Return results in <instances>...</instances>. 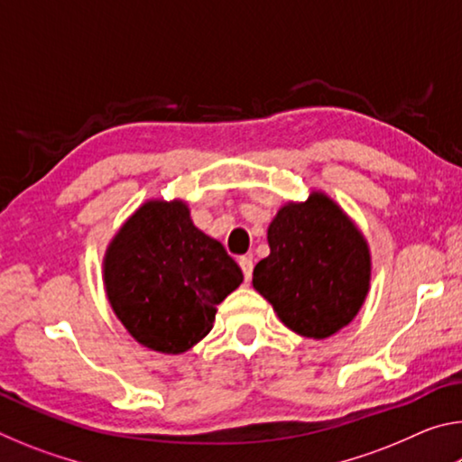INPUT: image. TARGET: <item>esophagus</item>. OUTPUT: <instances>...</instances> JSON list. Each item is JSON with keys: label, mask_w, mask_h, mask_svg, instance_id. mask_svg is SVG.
Listing matches in <instances>:
<instances>
[{"label": "esophagus", "mask_w": 462, "mask_h": 462, "mask_svg": "<svg viewBox=\"0 0 462 462\" xmlns=\"http://www.w3.org/2000/svg\"><path fill=\"white\" fill-rule=\"evenodd\" d=\"M238 264H240L242 273H245V279H246V281H250V277H253V269H254L253 259H250V256H240V259H238Z\"/></svg>", "instance_id": "obj_1"}]
</instances>
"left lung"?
<instances>
[{"label": "left lung", "mask_w": 462, "mask_h": 462, "mask_svg": "<svg viewBox=\"0 0 462 462\" xmlns=\"http://www.w3.org/2000/svg\"><path fill=\"white\" fill-rule=\"evenodd\" d=\"M267 242L253 287L289 330L324 340L353 322L371 289V248L330 195L314 189L281 206Z\"/></svg>", "instance_id": "1"}]
</instances>
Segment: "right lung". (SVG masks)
I'll use <instances>...</instances> for the list:
<instances>
[{
  "mask_svg": "<svg viewBox=\"0 0 462 462\" xmlns=\"http://www.w3.org/2000/svg\"><path fill=\"white\" fill-rule=\"evenodd\" d=\"M101 267L116 318L162 355L206 338L216 306L245 279L220 242L193 224L185 199H146L109 240Z\"/></svg>",
  "mask_w": 462,
  "mask_h": 462,
  "instance_id": "right-lung-1",
  "label": "right lung"
}]
</instances>
